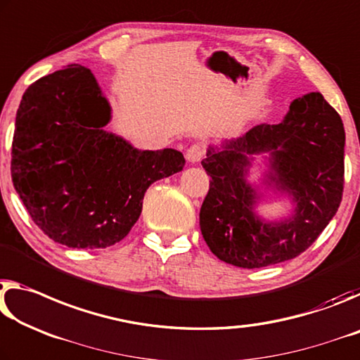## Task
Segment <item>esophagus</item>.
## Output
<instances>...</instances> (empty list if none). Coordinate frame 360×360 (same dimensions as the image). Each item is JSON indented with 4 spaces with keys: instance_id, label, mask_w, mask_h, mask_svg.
Segmentation results:
<instances>
[{
    "instance_id": "esophagus-1",
    "label": "esophagus",
    "mask_w": 360,
    "mask_h": 360,
    "mask_svg": "<svg viewBox=\"0 0 360 360\" xmlns=\"http://www.w3.org/2000/svg\"><path fill=\"white\" fill-rule=\"evenodd\" d=\"M204 155H205V148L199 143H194L186 150V159L188 162L191 164H198L204 158Z\"/></svg>"
}]
</instances>
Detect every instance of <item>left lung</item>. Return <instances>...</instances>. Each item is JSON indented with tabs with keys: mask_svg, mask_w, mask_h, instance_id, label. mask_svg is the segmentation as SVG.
Returning <instances> with one entry per match:
<instances>
[{
	"mask_svg": "<svg viewBox=\"0 0 360 360\" xmlns=\"http://www.w3.org/2000/svg\"><path fill=\"white\" fill-rule=\"evenodd\" d=\"M345 140L340 115L321 92H309L293 100L279 124L210 145L201 164L212 180L199 212L210 252L233 266L255 269L308 249L340 207ZM257 157L265 169L250 182ZM271 195L288 198L291 212L281 219L258 214L257 205Z\"/></svg>",
	"mask_w": 360,
	"mask_h": 360,
	"instance_id": "8db88e82",
	"label": "left lung"
}]
</instances>
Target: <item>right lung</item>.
I'll return each mask as SVG.
<instances>
[{"label": "right lung", "instance_id": "obj_1", "mask_svg": "<svg viewBox=\"0 0 360 360\" xmlns=\"http://www.w3.org/2000/svg\"><path fill=\"white\" fill-rule=\"evenodd\" d=\"M110 121L96 76L76 63L33 82L17 110L14 188L41 231L70 249L124 239L148 186L185 166L174 148H135L105 129Z\"/></svg>", "mask_w": 360, "mask_h": 360}]
</instances>
